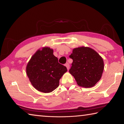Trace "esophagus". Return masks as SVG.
Returning a JSON list of instances; mask_svg holds the SVG:
<instances>
[{
    "label": "esophagus",
    "instance_id": "34e87169",
    "mask_svg": "<svg viewBox=\"0 0 124 124\" xmlns=\"http://www.w3.org/2000/svg\"><path fill=\"white\" fill-rule=\"evenodd\" d=\"M65 66H66V68H67V69L69 70V69H70V65H69V63H66V64H65Z\"/></svg>",
    "mask_w": 124,
    "mask_h": 124
}]
</instances>
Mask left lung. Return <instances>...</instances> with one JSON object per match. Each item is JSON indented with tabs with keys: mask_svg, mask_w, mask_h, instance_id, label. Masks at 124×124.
Returning a JSON list of instances; mask_svg holds the SVG:
<instances>
[{
	"mask_svg": "<svg viewBox=\"0 0 124 124\" xmlns=\"http://www.w3.org/2000/svg\"><path fill=\"white\" fill-rule=\"evenodd\" d=\"M69 57L73 60L69 72L79 86L86 88L93 87L101 79L104 61L96 51L83 46L74 48Z\"/></svg>",
	"mask_w": 124,
	"mask_h": 124,
	"instance_id": "left-lung-1",
	"label": "left lung"
}]
</instances>
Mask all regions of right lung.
Masks as SVG:
<instances>
[{
  "mask_svg": "<svg viewBox=\"0 0 124 124\" xmlns=\"http://www.w3.org/2000/svg\"><path fill=\"white\" fill-rule=\"evenodd\" d=\"M67 68L58 62L52 49L44 47L31 57L26 66L30 82L39 91L50 93L59 86V80L67 72Z\"/></svg>",
  "mask_w": 124,
  "mask_h": 124,
  "instance_id": "1",
  "label": "right lung"
}]
</instances>
